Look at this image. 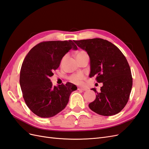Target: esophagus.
Returning <instances> with one entry per match:
<instances>
[{"label": "esophagus", "instance_id": "34e87169", "mask_svg": "<svg viewBox=\"0 0 149 149\" xmlns=\"http://www.w3.org/2000/svg\"><path fill=\"white\" fill-rule=\"evenodd\" d=\"M77 90H78V91H87V88H85L79 87V88H77Z\"/></svg>", "mask_w": 149, "mask_h": 149}]
</instances>
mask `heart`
<instances>
[{
    "instance_id": "1",
    "label": "heart",
    "mask_w": 149,
    "mask_h": 149,
    "mask_svg": "<svg viewBox=\"0 0 149 149\" xmlns=\"http://www.w3.org/2000/svg\"><path fill=\"white\" fill-rule=\"evenodd\" d=\"M87 55V52L86 51L84 50H80L79 52H77V55H76V57L77 58H79L80 57H82L84 56H86ZM65 57L62 58V61L63 59H64ZM86 77H85V75L82 74V73H79V74H73L70 75V77H69V81L71 82L72 83L75 84H80L82 83V80L84 79H85Z\"/></svg>"
}]
</instances>
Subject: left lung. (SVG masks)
<instances>
[{
  "mask_svg": "<svg viewBox=\"0 0 149 149\" xmlns=\"http://www.w3.org/2000/svg\"><path fill=\"white\" fill-rule=\"evenodd\" d=\"M90 57V77L96 76L103 83L95 100L88 107L101 116H110L120 112L129 100L132 87L130 68L124 55L111 42L99 38L74 40Z\"/></svg>",
  "mask_w": 149,
  "mask_h": 149,
  "instance_id": "obj_1",
  "label": "left lung"
}]
</instances>
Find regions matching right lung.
<instances>
[{"instance_id":"right-lung-1","label":"right lung","mask_w":149,"mask_h":149,"mask_svg":"<svg viewBox=\"0 0 149 149\" xmlns=\"http://www.w3.org/2000/svg\"><path fill=\"white\" fill-rule=\"evenodd\" d=\"M71 49H77L72 40L42 42L25 57L20 72V85L25 104L37 116H56L65 109L70 93L77 90L70 82L53 86L50 79Z\"/></svg>"}]
</instances>
